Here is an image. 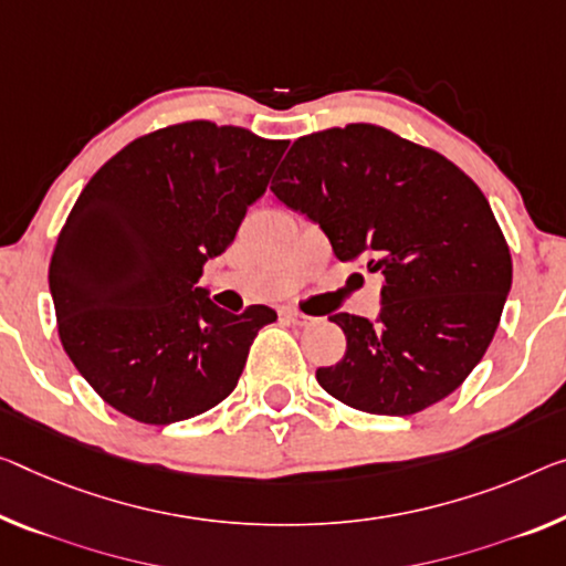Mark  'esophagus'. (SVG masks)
<instances>
[{
    "label": "esophagus",
    "instance_id": "1",
    "mask_svg": "<svg viewBox=\"0 0 566 566\" xmlns=\"http://www.w3.org/2000/svg\"><path fill=\"white\" fill-rule=\"evenodd\" d=\"M283 316L289 318L293 326H311L313 321H316L313 316H306V313H301V311H295V308H289V311L283 313Z\"/></svg>",
    "mask_w": 566,
    "mask_h": 566
}]
</instances>
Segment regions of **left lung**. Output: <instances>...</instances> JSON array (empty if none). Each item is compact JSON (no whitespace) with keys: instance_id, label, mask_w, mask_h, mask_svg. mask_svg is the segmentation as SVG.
Here are the masks:
<instances>
[{"instance_id":"obj_1","label":"left lung","mask_w":566,"mask_h":566,"mask_svg":"<svg viewBox=\"0 0 566 566\" xmlns=\"http://www.w3.org/2000/svg\"><path fill=\"white\" fill-rule=\"evenodd\" d=\"M342 263L381 273L379 324L336 313L346 352L316 371L338 402L422 412L483 359L511 291L509 242L475 181L428 146L377 124L301 136L273 179Z\"/></svg>"}]
</instances>
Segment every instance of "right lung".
Returning a JSON list of instances; mask_svg holds the SVG:
<instances>
[{
    "mask_svg": "<svg viewBox=\"0 0 566 566\" xmlns=\"http://www.w3.org/2000/svg\"><path fill=\"white\" fill-rule=\"evenodd\" d=\"M289 142L181 120L134 138L75 199L50 260L57 334L103 402L144 424L220 405L273 308H217L195 283L232 245Z\"/></svg>",
    "mask_w": 566,
    "mask_h": 566,
    "instance_id": "right-lung-1",
    "label": "right lung"
}]
</instances>
